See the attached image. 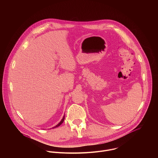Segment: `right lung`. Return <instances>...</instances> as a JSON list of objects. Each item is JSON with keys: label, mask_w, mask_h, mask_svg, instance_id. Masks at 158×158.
Segmentation results:
<instances>
[{"label": "right lung", "mask_w": 158, "mask_h": 158, "mask_svg": "<svg viewBox=\"0 0 158 158\" xmlns=\"http://www.w3.org/2000/svg\"><path fill=\"white\" fill-rule=\"evenodd\" d=\"M64 118H65V115H64V116H63V118H62V120H61V121H60V123H59V124H57V125H56V126H54V127H52V129H54V128H56V127H58V126H60V124H62V123H63V122H64Z\"/></svg>", "instance_id": "obj_1"}]
</instances>
